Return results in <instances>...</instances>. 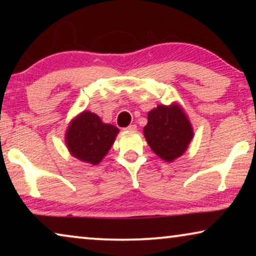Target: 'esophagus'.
Segmentation results:
<instances>
[{
	"mask_svg": "<svg viewBox=\"0 0 256 256\" xmlns=\"http://www.w3.org/2000/svg\"><path fill=\"white\" fill-rule=\"evenodd\" d=\"M136 128H138L136 127V124H129L126 129H128V130H136Z\"/></svg>",
	"mask_w": 256,
	"mask_h": 256,
	"instance_id": "34e87169",
	"label": "esophagus"
}]
</instances>
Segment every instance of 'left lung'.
<instances>
[{"label": "left lung", "instance_id": "8db88e82", "mask_svg": "<svg viewBox=\"0 0 256 256\" xmlns=\"http://www.w3.org/2000/svg\"><path fill=\"white\" fill-rule=\"evenodd\" d=\"M144 136L152 152L166 162L183 155L194 138L190 121L178 106H157L148 113Z\"/></svg>", "mask_w": 256, "mask_h": 256}]
</instances>
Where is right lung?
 <instances>
[{
  "instance_id": "obj_1",
  "label": "right lung",
  "mask_w": 256,
  "mask_h": 256,
  "mask_svg": "<svg viewBox=\"0 0 256 256\" xmlns=\"http://www.w3.org/2000/svg\"><path fill=\"white\" fill-rule=\"evenodd\" d=\"M118 132L115 126L104 124L96 114L84 112L70 124L66 144L76 158L96 166L106 156Z\"/></svg>"
}]
</instances>
